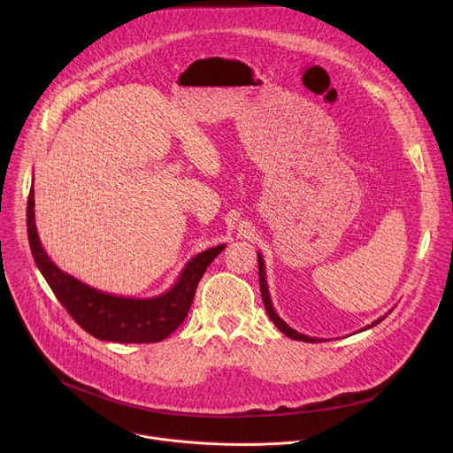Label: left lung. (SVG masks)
<instances>
[{
	"label": "left lung",
	"instance_id": "8db88e82",
	"mask_svg": "<svg viewBox=\"0 0 453 453\" xmlns=\"http://www.w3.org/2000/svg\"><path fill=\"white\" fill-rule=\"evenodd\" d=\"M257 276H260V292H262V299H264V304H265V310H267V313H269V317H271V320L274 322V325L278 326V330L281 332V334H285L287 337H290V339H294V341H303V342H319V341H325V339H317V337H308V335H303V334H299V332H296L294 328H290L287 322L276 313V310H274V306H273V301H271V294H269V287H267V278H265V264H264V257H262V254L257 252ZM391 313V311H389ZM387 317V313L383 315V317H380V319H376L374 322H371L369 326H365V328H362V332L364 330H369V328H372V326H376L378 322H381L383 319Z\"/></svg>",
	"mask_w": 453,
	"mask_h": 453
}]
</instances>
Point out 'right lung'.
<instances>
[{"label":"right lung","instance_id":"obj_1","mask_svg":"<svg viewBox=\"0 0 453 453\" xmlns=\"http://www.w3.org/2000/svg\"><path fill=\"white\" fill-rule=\"evenodd\" d=\"M34 184L28 196L27 227L34 260L60 304L89 335L121 344L159 342L175 332L188 315L197 285L208 265L226 249L224 243L193 256L173 287L159 296L134 299L96 290L60 271L41 245L35 211Z\"/></svg>","mask_w":453,"mask_h":453}]
</instances>
